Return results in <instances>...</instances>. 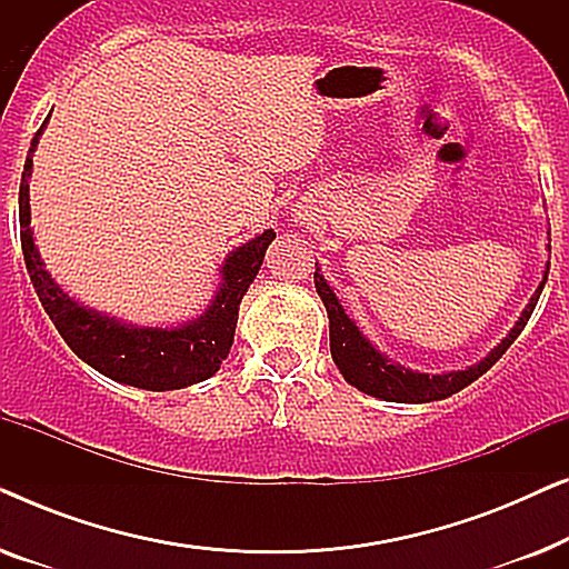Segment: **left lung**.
<instances>
[{
	"label": "left lung",
	"instance_id": "obj_1",
	"mask_svg": "<svg viewBox=\"0 0 569 569\" xmlns=\"http://www.w3.org/2000/svg\"><path fill=\"white\" fill-rule=\"evenodd\" d=\"M547 277L549 271H543L539 290H536L531 302L526 306L523 316L518 318L516 329L502 339L500 347H495V352H489L485 360L473 365L469 370L448 372V376H425V372H411L407 368H401V365L386 360V357L362 337L360 329L349 321L345 308L339 306L337 295H333L331 287L326 284V279L318 274V271L313 274L316 292L321 295L326 313H329L331 357L333 362H337V368L341 370V376H345L355 388H360L362 393H370L376 396V399H386V401H399V403H425V401L448 399V396H453L461 391V388L473 383L479 376H485V372L492 368L505 352H508V347L518 339V333L526 329L528 318H531L536 302H539L543 284H547Z\"/></svg>",
	"mask_w": 569,
	"mask_h": 569
}]
</instances>
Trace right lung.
Instances as JSON below:
<instances>
[{
	"instance_id": "right-lung-1",
	"label": "right lung",
	"mask_w": 569,
	"mask_h": 569,
	"mask_svg": "<svg viewBox=\"0 0 569 569\" xmlns=\"http://www.w3.org/2000/svg\"><path fill=\"white\" fill-rule=\"evenodd\" d=\"M36 131L30 142V154L38 144ZM26 160L20 178V243L26 256V269L36 287L38 300L57 326L69 349L111 380L147 388V391H173L199 380H207L220 370L232 347V333L238 323V306L243 300L248 284L259 274L263 253L277 232H261L251 243L240 246L228 256L222 267V284L212 306L199 321H191L181 329H134L113 318L100 316L96 310L82 308L69 295L53 284L49 271L43 269L41 256L36 251L33 232H30V197L28 176L33 160Z\"/></svg>"
}]
</instances>
